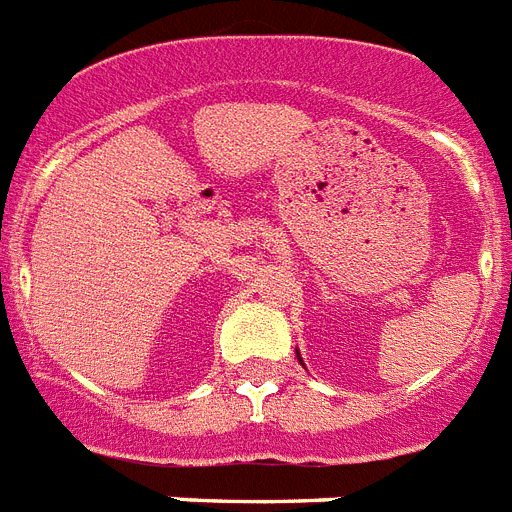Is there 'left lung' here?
<instances>
[{
	"label": "left lung",
	"instance_id": "left-lung-1",
	"mask_svg": "<svg viewBox=\"0 0 512 512\" xmlns=\"http://www.w3.org/2000/svg\"><path fill=\"white\" fill-rule=\"evenodd\" d=\"M299 362H302V359H299Z\"/></svg>",
	"mask_w": 512,
	"mask_h": 512
}]
</instances>
